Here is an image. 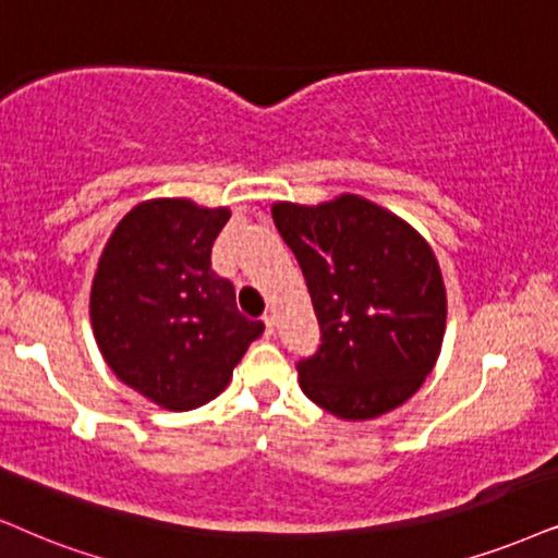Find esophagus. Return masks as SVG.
Listing matches in <instances>:
<instances>
[{
	"label": "esophagus",
	"instance_id": "34e87169",
	"mask_svg": "<svg viewBox=\"0 0 558 558\" xmlns=\"http://www.w3.org/2000/svg\"><path fill=\"white\" fill-rule=\"evenodd\" d=\"M265 327H267V335H275L278 331V316L275 314H265Z\"/></svg>",
	"mask_w": 558,
	"mask_h": 558
}]
</instances>
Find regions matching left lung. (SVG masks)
<instances>
[{
  "mask_svg": "<svg viewBox=\"0 0 558 558\" xmlns=\"http://www.w3.org/2000/svg\"><path fill=\"white\" fill-rule=\"evenodd\" d=\"M272 221L322 327L319 352L299 363L301 391L348 422L404 404L433 373L446 335V283L427 239L352 193L319 206L278 201Z\"/></svg>",
  "mask_w": 558,
  "mask_h": 558,
  "instance_id": "left-lung-1",
  "label": "left lung"
}]
</instances>
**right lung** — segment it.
Returning <instances> with one entry per match:
<instances>
[{
  "label": "right lung",
  "instance_id": "obj_1",
  "mask_svg": "<svg viewBox=\"0 0 558 558\" xmlns=\"http://www.w3.org/2000/svg\"><path fill=\"white\" fill-rule=\"evenodd\" d=\"M227 206L151 197L131 208L105 244L89 319L110 371L157 407L185 412L229 386L263 322L239 314L234 286L210 270Z\"/></svg>",
  "mask_w": 558,
  "mask_h": 558
}]
</instances>
